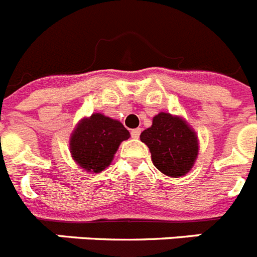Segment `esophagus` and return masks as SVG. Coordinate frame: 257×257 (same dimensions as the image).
Segmentation results:
<instances>
[{
    "instance_id": "34e87169",
    "label": "esophagus",
    "mask_w": 257,
    "mask_h": 257,
    "mask_svg": "<svg viewBox=\"0 0 257 257\" xmlns=\"http://www.w3.org/2000/svg\"><path fill=\"white\" fill-rule=\"evenodd\" d=\"M140 134H142V128H134V130H131V136H133L134 139H139Z\"/></svg>"
}]
</instances>
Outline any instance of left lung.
<instances>
[{
  "label": "left lung",
  "mask_w": 257,
  "mask_h": 257,
  "mask_svg": "<svg viewBox=\"0 0 257 257\" xmlns=\"http://www.w3.org/2000/svg\"><path fill=\"white\" fill-rule=\"evenodd\" d=\"M140 140L148 145L153 165L170 178L185 176L198 157V136L180 115L165 112L156 114Z\"/></svg>",
  "instance_id": "obj_1"
}]
</instances>
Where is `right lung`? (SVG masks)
<instances>
[{"instance_id": "obj_1", "label": "right lung", "mask_w": 257, "mask_h": 257, "mask_svg": "<svg viewBox=\"0 0 257 257\" xmlns=\"http://www.w3.org/2000/svg\"><path fill=\"white\" fill-rule=\"evenodd\" d=\"M130 133L117 119L101 113L82 118L69 139V152L74 162L91 174L101 172L112 163L118 147Z\"/></svg>"}]
</instances>
